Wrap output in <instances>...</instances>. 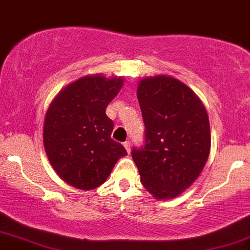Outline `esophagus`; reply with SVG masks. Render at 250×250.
<instances>
[{
  "label": "esophagus",
  "instance_id": "1",
  "mask_svg": "<svg viewBox=\"0 0 250 250\" xmlns=\"http://www.w3.org/2000/svg\"><path fill=\"white\" fill-rule=\"evenodd\" d=\"M123 146H125V148L127 149L128 153H130V149H131V145H130V142H129V141H125V143H123Z\"/></svg>",
  "mask_w": 250,
  "mask_h": 250
}]
</instances>
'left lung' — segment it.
<instances>
[{
	"label": "left lung",
	"mask_w": 250,
	"mask_h": 250,
	"mask_svg": "<svg viewBox=\"0 0 250 250\" xmlns=\"http://www.w3.org/2000/svg\"><path fill=\"white\" fill-rule=\"evenodd\" d=\"M145 122V145L131 156L142 185L157 200L189 188L207 162L210 127L205 105L185 83L171 76L146 77L137 85Z\"/></svg>",
	"instance_id": "1"
}]
</instances>
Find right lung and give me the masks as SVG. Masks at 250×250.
I'll use <instances>...</instances> for the list:
<instances>
[{"instance_id": "1", "label": "right lung", "mask_w": 250, "mask_h": 250, "mask_svg": "<svg viewBox=\"0 0 250 250\" xmlns=\"http://www.w3.org/2000/svg\"><path fill=\"white\" fill-rule=\"evenodd\" d=\"M123 85L122 77L90 75L62 89L45 114L44 149L63 181L90 190L107 180L127 150L111 139L114 122L105 109Z\"/></svg>"}]
</instances>
